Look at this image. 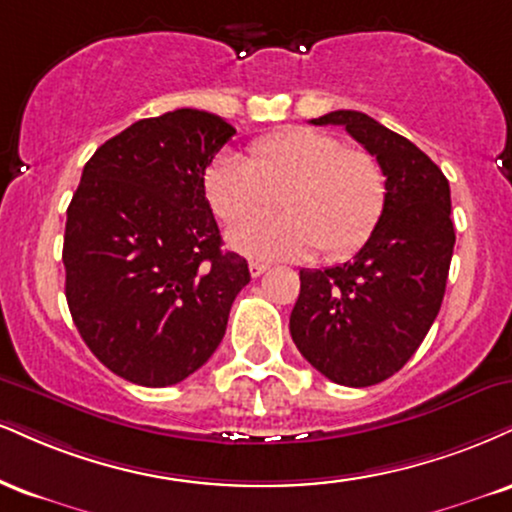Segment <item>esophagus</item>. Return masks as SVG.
<instances>
[{
    "instance_id": "obj_1",
    "label": "esophagus",
    "mask_w": 512,
    "mask_h": 512,
    "mask_svg": "<svg viewBox=\"0 0 512 512\" xmlns=\"http://www.w3.org/2000/svg\"><path fill=\"white\" fill-rule=\"evenodd\" d=\"M248 267H250V276H255V279H257V276H262L264 272H267V269H269V264H264V262H257V260H252V262L248 264Z\"/></svg>"
}]
</instances>
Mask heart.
Instances as JSON below:
<instances>
[{"label": "heart", "instance_id": "b5f03b06", "mask_svg": "<svg viewBox=\"0 0 512 512\" xmlns=\"http://www.w3.org/2000/svg\"><path fill=\"white\" fill-rule=\"evenodd\" d=\"M202 186L221 224L240 226L229 236L233 248L252 257L305 260L317 248L326 260L350 255L369 238L386 202L377 159L315 128L255 140L245 159L217 157ZM274 196L284 217L258 222Z\"/></svg>", "mask_w": 512, "mask_h": 512}]
</instances>
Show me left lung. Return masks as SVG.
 Wrapping results in <instances>:
<instances>
[{
	"label": "left lung",
	"mask_w": 512,
	"mask_h": 512,
	"mask_svg": "<svg viewBox=\"0 0 512 512\" xmlns=\"http://www.w3.org/2000/svg\"><path fill=\"white\" fill-rule=\"evenodd\" d=\"M343 126L386 176V202L353 260L303 269L291 336L334 384H379L415 355L441 310L455 229L446 176L417 145L350 109L312 119Z\"/></svg>",
	"instance_id": "obj_1"
}]
</instances>
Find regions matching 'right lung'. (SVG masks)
<instances>
[{
  "instance_id": "1",
  "label": "right lung",
  "mask_w": 512,
  "mask_h": 512,
  "mask_svg": "<svg viewBox=\"0 0 512 512\" xmlns=\"http://www.w3.org/2000/svg\"><path fill=\"white\" fill-rule=\"evenodd\" d=\"M233 135L200 109L135 121L97 147L66 209L71 317L92 355L133 384L171 386L205 365L248 286L202 186Z\"/></svg>"
}]
</instances>
